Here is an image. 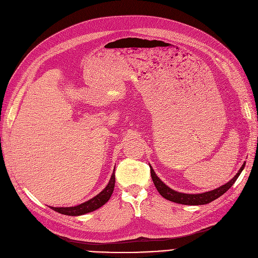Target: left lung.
<instances>
[{"instance_id": "left-lung-1", "label": "left lung", "mask_w": 258, "mask_h": 258, "mask_svg": "<svg viewBox=\"0 0 258 258\" xmlns=\"http://www.w3.org/2000/svg\"><path fill=\"white\" fill-rule=\"evenodd\" d=\"M245 164H243L241 166V168L238 171L237 174L228 182L222 186H220L217 189L212 190V191L208 192H203V194H198V195H190V194H182L175 191V190L171 189L170 187H168L163 180H160V178L155 174L153 168H151V176L152 179H153V183L157 189V191L160 194V196L169 200L171 202L174 203H178V204H184V205H203V204H208L213 202L214 200L218 199L219 197H221L223 194H225L228 189H230L233 184L236 182V179L238 178V176L240 175L241 171L243 170Z\"/></svg>"}]
</instances>
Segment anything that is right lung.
I'll use <instances>...</instances> for the list:
<instances>
[{"label": "right lung", "instance_id": "right-lung-1", "mask_svg": "<svg viewBox=\"0 0 258 258\" xmlns=\"http://www.w3.org/2000/svg\"><path fill=\"white\" fill-rule=\"evenodd\" d=\"M114 182H116V177H114V170H113L107 186L105 187L99 195L88 200V201L72 207H51V208L57 213L67 215V216H81L87 213H91L95 211V209L103 206L110 199L114 188Z\"/></svg>", "mask_w": 258, "mask_h": 258}]
</instances>
